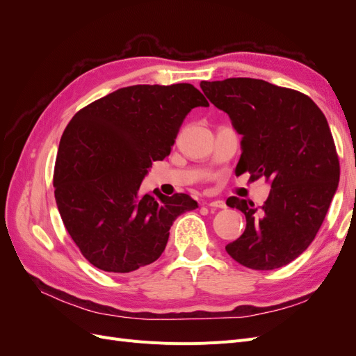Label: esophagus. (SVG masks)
I'll use <instances>...</instances> for the list:
<instances>
[{
    "instance_id": "obj_1",
    "label": "esophagus",
    "mask_w": 356,
    "mask_h": 356,
    "mask_svg": "<svg viewBox=\"0 0 356 356\" xmlns=\"http://www.w3.org/2000/svg\"><path fill=\"white\" fill-rule=\"evenodd\" d=\"M208 207L209 208H213V209H225L227 208V204H225V202L224 200H211L209 203H208Z\"/></svg>"
}]
</instances>
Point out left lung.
<instances>
[{"instance_id":"left-lung-1","label":"left lung","mask_w":356,"mask_h":356,"mask_svg":"<svg viewBox=\"0 0 356 356\" xmlns=\"http://www.w3.org/2000/svg\"><path fill=\"white\" fill-rule=\"evenodd\" d=\"M218 110L242 135L236 174L263 177L270 193L263 207L229 197L246 229L225 251L254 270H273L303 254L324 221L340 178L327 118L309 96L257 79L202 81Z\"/></svg>"}]
</instances>
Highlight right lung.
Instances as JSON below:
<instances>
[{"instance_id": "obj_1", "label": "right lung", "mask_w": 356, "mask_h": 356, "mask_svg": "<svg viewBox=\"0 0 356 356\" xmlns=\"http://www.w3.org/2000/svg\"><path fill=\"white\" fill-rule=\"evenodd\" d=\"M188 83L122 88L75 114L53 175L63 224L89 263L131 273L165 251L170 225L197 208L188 195H143L153 161L169 156L186 115L208 106Z\"/></svg>"}]
</instances>
